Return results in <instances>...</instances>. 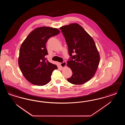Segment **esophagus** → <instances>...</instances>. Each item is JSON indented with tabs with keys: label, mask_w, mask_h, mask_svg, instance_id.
Listing matches in <instances>:
<instances>
[{
	"label": "esophagus",
	"mask_w": 125,
	"mask_h": 125,
	"mask_svg": "<svg viewBox=\"0 0 125 125\" xmlns=\"http://www.w3.org/2000/svg\"><path fill=\"white\" fill-rule=\"evenodd\" d=\"M60 65L62 67H64L66 66V63L65 62H63L62 63H60Z\"/></svg>",
	"instance_id": "1"
}]
</instances>
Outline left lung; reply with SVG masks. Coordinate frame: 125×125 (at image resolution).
<instances>
[{
  "instance_id": "left-lung-1",
  "label": "left lung",
  "mask_w": 125,
  "mask_h": 125,
  "mask_svg": "<svg viewBox=\"0 0 125 125\" xmlns=\"http://www.w3.org/2000/svg\"><path fill=\"white\" fill-rule=\"evenodd\" d=\"M60 29L65 37L70 56L67 66L73 72L71 77L67 80L73 84L82 85L93 77L100 62V55L95 42L78 24L64 25Z\"/></svg>"
}]
</instances>
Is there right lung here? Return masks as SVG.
Here are the masks:
<instances>
[{"mask_svg":"<svg viewBox=\"0 0 125 125\" xmlns=\"http://www.w3.org/2000/svg\"><path fill=\"white\" fill-rule=\"evenodd\" d=\"M60 33L57 28L40 27L32 31L21 45L19 65L25 79L31 83L44 85L50 82L56 65L49 62L46 43L48 39Z\"/></svg>","mask_w":125,"mask_h":125,"instance_id":"obj_1","label":"right lung"}]
</instances>
